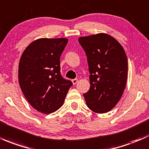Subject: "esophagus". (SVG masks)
<instances>
[{
  "label": "esophagus",
  "mask_w": 149,
  "mask_h": 149,
  "mask_svg": "<svg viewBox=\"0 0 149 149\" xmlns=\"http://www.w3.org/2000/svg\"><path fill=\"white\" fill-rule=\"evenodd\" d=\"M72 82H73V85H76V83L78 82V79L77 78H75V79H73L72 80Z\"/></svg>",
  "instance_id": "esophagus-1"
}]
</instances>
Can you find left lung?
<instances>
[{
  "mask_svg": "<svg viewBox=\"0 0 149 149\" xmlns=\"http://www.w3.org/2000/svg\"><path fill=\"white\" fill-rule=\"evenodd\" d=\"M87 56L89 91L83 94L89 109L105 113L119 102L126 86L128 62L122 45L107 34L78 38Z\"/></svg>",
  "mask_w": 149,
  "mask_h": 149,
  "instance_id": "left-lung-1",
  "label": "left lung"
}]
</instances>
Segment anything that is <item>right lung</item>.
<instances>
[{
	"label": "right lung",
	"instance_id": "right-lung-1",
	"mask_svg": "<svg viewBox=\"0 0 149 149\" xmlns=\"http://www.w3.org/2000/svg\"><path fill=\"white\" fill-rule=\"evenodd\" d=\"M67 43L66 38L39 39L21 56L19 86L29 103L39 112L49 114L59 109L73 85L60 71V57Z\"/></svg>",
	"mask_w": 149,
	"mask_h": 149
}]
</instances>
